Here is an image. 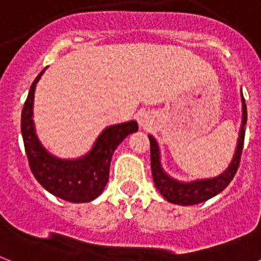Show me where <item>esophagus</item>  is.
<instances>
[{
    "label": "esophagus",
    "instance_id": "1",
    "mask_svg": "<svg viewBox=\"0 0 261 261\" xmlns=\"http://www.w3.org/2000/svg\"><path fill=\"white\" fill-rule=\"evenodd\" d=\"M138 123H140L141 126H147L149 123H150V119H149V116L146 114H142L138 116Z\"/></svg>",
    "mask_w": 261,
    "mask_h": 261
}]
</instances>
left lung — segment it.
<instances>
[{"instance_id": "8db88e82", "label": "left lung", "mask_w": 261, "mask_h": 261, "mask_svg": "<svg viewBox=\"0 0 261 261\" xmlns=\"http://www.w3.org/2000/svg\"><path fill=\"white\" fill-rule=\"evenodd\" d=\"M242 110H243V120H242V128L239 133L238 146L232 158L231 165L229 168L220 176L214 179H206V180H197L193 183H179L165 174L159 163V150L155 140L149 136L150 141V163L151 174L156 190L162 193L167 201L174 202L179 205H195L209 200L213 196L222 192L226 187L229 186L230 181L234 179L235 174L238 171L239 163H241L242 150L244 144V124L247 121V107L244 103V98L242 95Z\"/></svg>"}]
</instances>
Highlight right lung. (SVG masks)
I'll use <instances>...</instances> for the list:
<instances>
[{
	"mask_svg": "<svg viewBox=\"0 0 261 261\" xmlns=\"http://www.w3.org/2000/svg\"><path fill=\"white\" fill-rule=\"evenodd\" d=\"M44 70L32 82L20 117V130L30 168L36 180L52 195L65 201L89 202L105 190L110 177L111 158L117 145L128 135L137 132L138 125L136 121H128L108 126L98 137L93 150L84 158L75 161L55 158L36 138L32 121L35 86Z\"/></svg>",
	"mask_w": 261,
	"mask_h": 261,
	"instance_id": "obj_1",
	"label": "right lung"
}]
</instances>
